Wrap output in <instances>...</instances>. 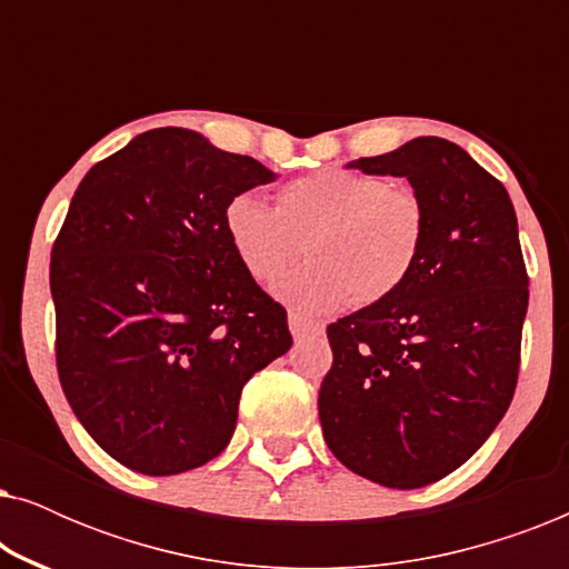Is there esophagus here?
<instances>
[{
  "label": "esophagus",
  "instance_id": "obj_1",
  "mask_svg": "<svg viewBox=\"0 0 569 569\" xmlns=\"http://www.w3.org/2000/svg\"><path fill=\"white\" fill-rule=\"evenodd\" d=\"M287 321H290V331H292L295 339L318 337V333H323V323L310 321V318L300 316V313H290V316H287Z\"/></svg>",
  "mask_w": 569,
  "mask_h": 569
}]
</instances>
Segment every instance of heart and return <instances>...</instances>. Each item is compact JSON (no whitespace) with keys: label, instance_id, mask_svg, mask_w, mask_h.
<instances>
[{"label":"heart","instance_id":"1","mask_svg":"<svg viewBox=\"0 0 569 569\" xmlns=\"http://www.w3.org/2000/svg\"><path fill=\"white\" fill-rule=\"evenodd\" d=\"M222 228L240 267L261 284L282 277L306 240L310 261L277 295L300 310H333L393 298L419 267L430 217L409 186L323 168L279 186L274 207L238 193L224 204Z\"/></svg>","mask_w":569,"mask_h":569}]
</instances>
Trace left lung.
I'll use <instances>...</instances> for the list:
<instances>
[{"instance_id":"8db88e82","label":"left lung","mask_w":569,"mask_h":569,"mask_svg":"<svg viewBox=\"0 0 569 569\" xmlns=\"http://www.w3.org/2000/svg\"><path fill=\"white\" fill-rule=\"evenodd\" d=\"M347 168L407 178L430 232L393 298L326 329L333 362L318 417L349 471L417 489L469 461L516 393L528 310L516 209L495 176L440 137Z\"/></svg>"}]
</instances>
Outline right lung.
<instances>
[{
    "mask_svg": "<svg viewBox=\"0 0 569 569\" xmlns=\"http://www.w3.org/2000/svg\"><path fill=\"white\" fill-rule=\"evenodd\" d=\"M274 173L191 129L96 162L51 248L57 370L116 461L170 477L212 461L253 372L292 347L287 310L246 274L224 204Z\"/></svg>",
    "mask_w": 569,
    "mask_h": 569,
    "instance_id": "1",
    "label": "right lung"
}]
</instances>
